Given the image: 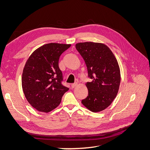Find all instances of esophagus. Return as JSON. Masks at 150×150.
Returning <instances> with one entry per match:
<instances>
[{"label":"esophagus","instance_id":"obj_1","mask_svg":"<svg viewBox=\"0 0 150 150\" xmlns=\"http://www.w3.org/2000/svg\"><path fill=\"white\" fill-rule=\"evenodd\" d=\"M71 88H74L75 87H76L77 86H78V83H72V84H71Z\"/></svg>","mask_w":150,"mask_h":150}]
</instances>
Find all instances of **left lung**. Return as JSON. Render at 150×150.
I'll list each match as a JSON object with an SVG mask.
<instances>
[{
	"label": "left lung",
	"mask_w": 150,
	"mask_h": 150,
	"mask_svg": "<svg viewBox=\"0 0 150 150\" xmlns=\"http://www.w3.org/2000/svg\"><path fill=\"white\" fill-rule=\"evenodd\" d=\"M83 57L91 82L86 84L88 96L82 104L91 111L105 110L114 100L118 92L121 74L117 59L106 45L86 42L76 44Z\"/></svg>",
	"instance_id": "1"
}]
</instances>
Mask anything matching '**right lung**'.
<instances>
[{
	"mask_svg": "<svg viewBox=\"0 0 150 150\" xmlns=\"http://www.w3.org/2000/svg\"><path fill=\"white\" fill-rule=\"evenodd\" d=\"M71 44L49 43L33 52L27 61L22 76V86L27 100L39 111L49 112L56 108L69 88L62 84L59 67L61 54Z\"/></svg>",
	"mask_w": 150,
	"mask_h": 150,
	"instance_id": "add662e5",
	"label": "right lung"
}]
</instances>
